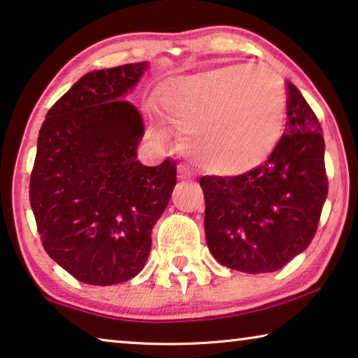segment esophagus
Listing matches in <instances>:
<instances>
[{
	"label": "esophagus",
	"mask_w": 358,
	"mask_h": 358,
	"mask_svg": "<svg viewBox=\"0 0 358 358\" xmlns=\"http://www.w3.org/2000/svg\"><path fill=\"white\" fill-rule=\"evenodd\" d=\"M178 179L179 180H194V173L185 166V164H179L178 166Z\"/></svg>",
	"instance_id": "obj_1"
}]
</instances>
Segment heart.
<instances>
[{
	"mask_svg": "<svg viewBox=\"0 0 358 358\" xmlns=\"http://www.w3.org/2000/svg\"><path fill=\"white\" fill-rule=\"evenodd\" d=\"M157 110L182 131L180 147L196 166L241 176L265 163L281 142L287 90L271 67L222 66L164 82Z\"/></svg>",
	"mask_w": 358,
	"mask_h": 358,
	"instance_id": "obj_1",
	"label": "heart"
}]
</instances>
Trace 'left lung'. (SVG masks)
Wrapping results in <instances>:
<instances>
[{
	"label": "left lung",
	"instance_id": "obj_1",
	"mask_svg": "<svg viewBox=\"0 0 358 358\" xmlns=\"http://www.w3.org/2000/svg\"><path fill=\"white\" fill-rule=\"evenodd\" d=\"M287 96L286 131L263 166L200 179L211 255L242 273L278 271L302 253L328 196L323 129L292 82Z\"/></svg>",
	"mask_w": 358,
	"mask_h": 358
}]
</instances>
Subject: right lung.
I'll use <instances>...</instances> for the list:
<instances>
[{
	"label": "right lung",
	"instance_id": "right-lung-1",
	"mask_svg": "<svg viewBox=\"0 0 358 358\" xmlns=\"http://www.w3.org/2000/svg\"><path fill=\"white\" fill-rule=\"evenodd\" d=\"M150 63L82 76L46 113L30 178V206L48 255L80 282L136 278L169 203L176 164L137 159L143 122L126 101Z\"/></svg>",
	"mask_w": 358,
	"mask_h": 358
}]
</instances>
